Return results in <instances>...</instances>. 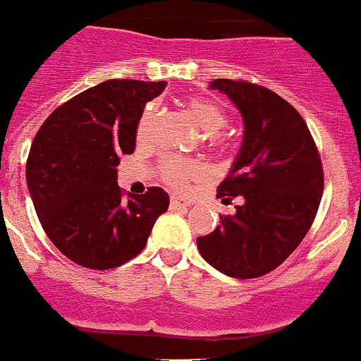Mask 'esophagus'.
<instances>
[{
    "instance_id": "esophagus-1",
    "label": "esophagus",
    "mask_w": 361,
    "mask_h": 361,
    "mask_svg": "<svg viewBox=\"0 0 361 361\" xmlns=\"http://www.w3.org/2000/svg\"><path fill=\"white\" fill-rule=\"evenodd\" d=\"M188 206H191L190 200L183 199V197H178V195L171 197V208H173V209H177V208H188Z\"/></svg>"
}]
</instances>
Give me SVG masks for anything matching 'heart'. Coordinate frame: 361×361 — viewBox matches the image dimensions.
Here are the masks:
<instances>
[{"label": "heart", "mask_w": 361, "mask_h": 361, "mask_svg": "<svg viewBox=\"0 0 361 361\" xmlns=\"http://www.w3.org/2000/svg\"><path fill=\"white\" fill-rule=\"evenodd\" d=\"M188 110H190V114L193 116V119L197 121L200 128L206 133H209V135H215L228 123L226 111L216 103L209 101V99H191L190 103H188ZM152 117L153 110L152 108H146V111L141 117V123H139V137H142L146 133L149 123H152ZM202 173L204 170L199 162L186 161V159L178 157H168L162 162V177H164L166 183H170L175 188L188 186L190 180H195Z\"/></svg>", "instance_id": "obj_1"}]
</instances>
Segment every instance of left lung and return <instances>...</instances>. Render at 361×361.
<instances>
[{"label":"left lung","mask_w":361,"mask_h":361,"mask_svg":"<svg viewBox=\"0 0 361 361\" xmlns=\"http://www.w3.org/2000/svg\"><path fill=\"white\" fill-rule=\"evenodd\" d=\"M244 121V139L228 177L224 202L238 197L235 215L197 238L202 258L233 279H257L298 247L317 216L324 191L320 153L298 111L264 86L215 79Z\"/></svg>","instance_id":"1"}]
</instances>
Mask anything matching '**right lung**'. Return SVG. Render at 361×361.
Here are the masks:
<instances>
[{"instance_id": "right-lung-1", "label": "right lung", "mask_w": 361, "mask_h": 361, "mask_svg": "<svg viewBox=\"0 0 361 361\" xmlns=\"http://www.w3.org/2000/svg\"><path fill=\"white\" fill-rule=\"evenodd\" d=\"M166 81L108 79L50 114L34 137L27 186L52 244L88 269H114L145 250L170 206L162 188L130 195L117 186L123 153H133L148 101Z\"/></svg>"}]
</instances>
